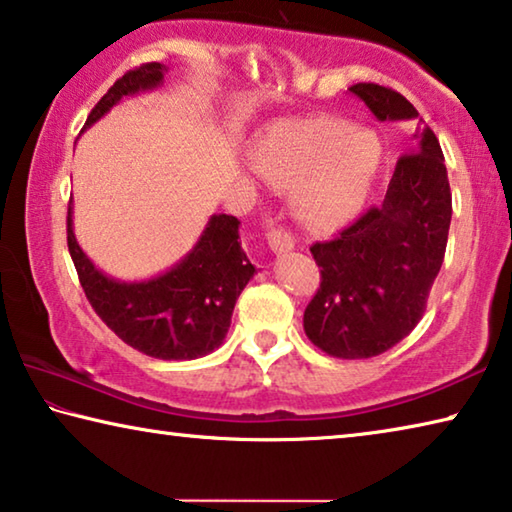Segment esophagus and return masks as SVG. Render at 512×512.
I'll return each instance as SVG.
<instances>
[{
	"label": "esophagus",
	"mask_w": 512,
	"mask_h": 512,
	"mask_svg": "<svg viewBox=\"0 0 512 512\" xmlns=\"http://www.w3.org/2000/svg\"><path fill=\"white\" fill-rule=\"evenodd\" d=\"M268 246H271L273 253H287V250H293L296 241H293L291 232H287L284 228H273L268 232Z\"/></svg>",
	"instance_id": "obj_1"
}]
</instances>
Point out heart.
<instances>
[{
  "label": "heart",
  "mask_w": 512,
  "mask_h": 512,
  "mask_svg": "<svg viewBox=\"0 0 512 512\" xmlns=\"http://www.w3.org/2000/svg\"><path fill=\"white\" fill-rule=\"evenodd\" d=\"M248 162L266 185L291 189L293 214L314 230H332L361 210L381 164L375 133L339 117L287 119L264 128Z\"/></svg>",
  "instance_id": "heart-1"
}]
</instances>
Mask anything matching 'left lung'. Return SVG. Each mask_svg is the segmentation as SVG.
Masks as SVG:
<instances>
[{
	"label": "left lung",
	"instance_id": "obj_1",
	"mask_svg": "<svg viewBox=\"0 0 512 512\" xmlns=\"http://www.w3.org/2000/svg\"><path fill=\"white\" fill-rule=\"evenodd\" d=\"M350 92L379 121L418 117L400 92L384 85L357 83ZM413 140V151L397 160L384 205L309 248L320 287L302 323L329 357H377L409 336L427 309L445 259L452 192L438 137L422 119Z\"/></svg>",
	"mask_w": 512,
	"mask_h": 512
}]
</instances>
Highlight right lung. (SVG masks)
Masks as SVG:
<instances>
[{
	"mask_svg": "<svg viewBox=\"0 0 512 512\" xmlns=\"http://www.w3.org/2000/svg\"><path fill=\"white\" fill-rule=\"evenodd\" d=\"M162 79L160 63L128 69L92 108L85 128L121 97L151 90ZM67 248L97 316L126 345L153 359H198L219 348L239 293L255 275V266L241 248L239 221L230 214H214L192 253L146 282H117L94 268L76 244L72 207H67Z\"/></svg>",
	"mask_w": 512,
	"mask_h": 512,
	"instance_id": "1",
	"label": "right lung"
}]
</instances>
